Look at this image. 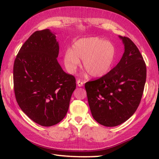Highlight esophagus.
Segmentation results:
<instances>
[{
    "label": "esophagus",
    "instance_id": "34e87169",
    "mask_svg": "<svg viewBox=\"0 0 159 159\" xmlns=\"http://www.w3.org/2000/svg\"><path fill=\"white\" fill-rule=\"evenodd\" d=\"M77 85L79 87H83V82H82L80 80H78L76 81Z\"/></svg>",
    "mask_w": 159,
    "mask_h": 159
}]
</instances>
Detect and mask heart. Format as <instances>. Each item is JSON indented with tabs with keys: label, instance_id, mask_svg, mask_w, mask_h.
<instances>
[{
	"label": "heart",
	"instance_id": "b5f03b06",
	"mask_svg": "<svg viewBox=\"0 0 159 159\" xmlns=\"http://www.w3.org/2000/svg\"><path fill=\"white\" fill-rule=\"evenodd\" d=\"M116 59V48L113 43L98 38H81L74 42L72 50L64 53L63 64L67 72H76L83 60V67L91 76H105L112 68Z\"/></svg>",
	"mask_w": 159,
	"mask_h": 159
}]
</instances>
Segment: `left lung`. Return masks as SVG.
<instances>
[{
	"label": "left lung",
	"mask_w": 159,
	"mask_h": 159,
	"mask_svg": "<svg viewBox=\"0 0 159 159\" xmlns=\"http://www.w3.org/2000/svg\"><path fill=\"white\" fill-rule=\"evenodd\" d=\"M119 37L124 44L120 62L105 76L85 85L93 117L108 127L118 126L133 116L146 80V66L139 49L127 37Z\"/></svg>",
	"instance_id": "1"
}]
</instances>
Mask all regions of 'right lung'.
I'll list each match as a JSON object with an SVG mask.
<instances>
[{
	"label": "right lung",
	"mask_w": 159,
	"mask_h": 159,
	"mask_svg": "<svg viewBox=\"0 0 159 159\" xmlns=\"http://www.w3.org/2000/svg\"><path fill=\"white\" fill-rule=\"evenodd\" d=\"M59 46L49 29L37 31L20 49L13 64L17 102L30 119L42 126L61 121L76 89L74 76L57 61Z\"/></svg>",
	"instance_id": "add662e5"
}]
</instances>
